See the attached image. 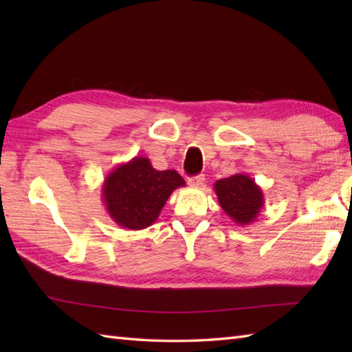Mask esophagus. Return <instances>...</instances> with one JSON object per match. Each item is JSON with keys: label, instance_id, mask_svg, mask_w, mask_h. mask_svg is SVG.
<instances>
[{"label": "esophagus", "instance_id": "esophagus-1", "mask_svg": "<svg viewBox=\"0 0 352 352\" xmlns=\"http://www.w3.org/2000/svg\"><path fill=\"white\" fill-rule=\"evenodd\" d=\"M204 175L201 174V175H197V177H190L189 178V186H192V188H198V186H203L204 184Z\"/></svg>", "mask_w": 352, "mask_h": 352}]
</instances>
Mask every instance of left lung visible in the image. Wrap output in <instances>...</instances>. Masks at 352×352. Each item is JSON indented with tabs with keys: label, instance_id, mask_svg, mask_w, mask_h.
I'll use <instances>...</instances> for the list:
<instances>
[{
	"label": "left lung",
	"instance_id": "1",
	"mask_svg": "<svg viewBox=\"0 0 352 352\" xmlns=\"http://www.w3.org/2000/svg\"><path fill=\"white\" fill-rule=\"evenodd\" d=\"M219 206L234 223L241 227L256 222L265 206L263 190L246 174H234L214 184Z\"/></svg>",
	"mask_w": 352,
	"mask_h": 352
}]
</instances>
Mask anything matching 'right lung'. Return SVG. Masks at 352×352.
<instances>
[{"mask_svg":"<svg viewBox=\"0 0 352 352\" xmlns=\"http://www.w3.org/2000/svg\"><path fill=\"white\" fill-rule=\"evenodd\" d=\"M186 186L174 169L157 170L146 157H133L109 172L102 203L113 222L126 230H144L159 218L170 193Z\"/></svg>","mask_w":352,"mask_h":352,"instance_id":"obj_1","label":"right lung"}]
</instances>
